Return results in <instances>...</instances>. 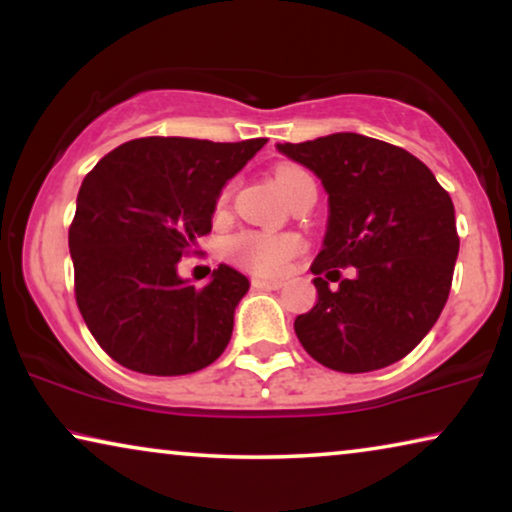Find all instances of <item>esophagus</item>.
<instances>
[{
	"mask_svg": "<svg viewBox=\"0 0 512 512\" xmlns=\"http://www.w3.org/2000/svg\"><path fill=\"white\" fill-rule=\"evenodd\" d=\"M253 287L255 290H278L280 287V280H273V278H253Z\"/></svg>",
	"mask_w": 512,
	"mask_h": 512,
	"instance_id": "34e87169",
	"label": "esophagus"
}]
</instances>
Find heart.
Wrapping results in <instances>:
<instances>
[{
    "instance_id": "b5f03b06",
    "label": "heart",
    "mask_w": 512,
    "mask_h": 512,
    "mask_svg": "<svg viewBox=\"0 0 512 512\" xmlns=\"http://www.w3.org/2000/svg\"><path fill=\"white\" fill-rule=\"evenodd\" d=\"M294 167H285L276 171V185L283 181L285 176L294 174ZM301 243L297 236H273L264 232H243L236 234L234 239L227 243V253L234 262H239L246 269H253L257 273H278L285 269V264L299 253Z\"/></svg>"
}]
</instances>
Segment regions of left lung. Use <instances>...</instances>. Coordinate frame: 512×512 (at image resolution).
Segmentation results:
<instances>
[{
    "mask_svg": "<svg viewBox=\"0 0 512 512\" xmlns=\"http://www.w3.org/2000/svg\"><path fill=\"white\" fill-rule=\"evenodd\" d=\"M276 148L329 194L325 241L311 266L318 304L294 320L301 345L343 373L399 362L448 301L459 255L450 194L415 155L371 136L338 132ZM338 265H355L356 276L341 279Z\"/></svg>",
    "mask_w": 512,
    "mask_h": 512,
    "instance_id": "left-lung-1",
    "label": "left lung"
}]
</instances>
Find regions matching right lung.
Here are the masks:
<instances>
[{
	"instance_id": "obj_1",
	"label": "right lung",
	"mask_w": 512,
	"mask_h": 512,
	"mask_svg": "<svg viewBox=\"0 0 512 512\" xmlns=\"http://www.w3.org/2000/svg\"><path fill=\"white\" fill-rule=\"evenodd\" d=\"M264 143L146 136L111 150L83 178L69 227L76 304L115 362L185 376L225 352L248 278L220 264L197 290L178 276V262L211 232L222 187Z\"/></svg>"
}]
</instances>
